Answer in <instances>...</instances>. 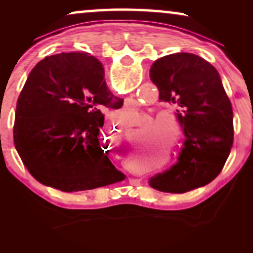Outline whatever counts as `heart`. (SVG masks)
I'll return each mask as SVG.
<instances>
[{
  "label": "heart",
  "mask_w": 253,
  "mask_h": 253,
  "mask_svg": "<svg viewBox=\"0 0 253 253\" xmlns=\"http://www.w3.org/2000/svg\"><path fill=\"white\" fill-rule=\"evenodd\" d=\"M127 119L126 116H123V121H126ZM175 123V120L172 119L171 116H168V115H159L154 119L153 121V124L152 126H159V124L161 123Z\"/></svg>",
  "instance_id": "1"
}]
</instances>
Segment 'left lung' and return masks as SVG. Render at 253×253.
<instances>
[{"mask_svg":"<svg viewBox=\"0 0 253 253\" xmlns=\"http://www.w3.org/2000/svg\"><path fill=\"white\" fill-rule=\"evenodd\" d=\"M150 77L159 100L177 108L185 138L177 162L148 184L170 193L209 184L222 170L234 140L233 108L216 69L198 55L175 53L155 61Z\"/></svg>","mask_w":253,"mask_h":253,"instance_id":"left-lung-1","label":"left lung"}]
</instances>
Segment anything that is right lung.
Wrapping results in <instances>:
<instances>
[{
	"mask_svg": "<svg viewBox=\"0 0 253 253\" xmlns=\"http://www.w3.org/2000/svg\"><path fill=\"white\" fill-rule=\"evenodd\" d=\"M105 69L84 51L41 60L20 92L13 140L37 181L65 192L85 191L123 181L100 143L102 112L120 108Z\"/></svg>",
	"mask_w": 253,
	"mask_h": 253,
	"instance_id": "obj_1",
	"label": "right lung"
}]
</instances>
